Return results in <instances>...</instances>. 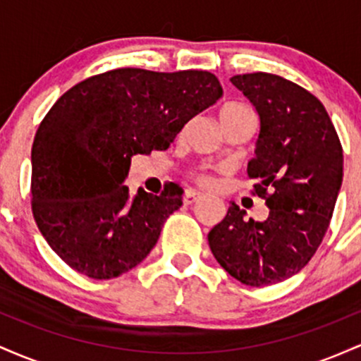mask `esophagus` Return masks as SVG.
Masks as SVG:
<instances>
[{
	"instance_id": "34e87169",
	"label": "esophagus",
	"mask_w": 361,
	"mask_h": 361,
	"mask_svg": "<svg viewBox=\"0 0 361 361\" xmlns=\"http://www.w3.org/2000/svg\"><path fill=\"white\" fill-rule=\"evenodd\" d=\"M200 198H202V195H200V193L192 192V190H190V192H186V193H185V197H183V204H185V205H193V204H197V202L200 200Z\"/></svg>"
}]
</instances>
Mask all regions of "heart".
<instances>
[{
    "label": "heart",
    "mask_w": 361,
    "mask_h": 361,
    "mask_svg": "<svg viewBox=\"0 0 361 361\" xmlns=\"http://www.w3.org/2000/svg\"><path fill=\"white\" fill-rule=\"evenodd\" d=\"M247 109H244V106H241V105H227V106H224V109L221 110V117H229V115H238V114H241V111H246ZM198 181H200V183H204V185H207L209 183V178L207 176H198Z\"/></svg>",
    "instance_id": "obj_1"
}]
</instances>
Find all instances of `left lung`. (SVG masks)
Returning a JSON list of instances; mask_svg holds the SVG:
<instances>
[{"mask_svg":"<svg viewBox=\"0 0 361 361\" xmlns=\"http://www.w3.org/2000/svg\"><path fill=\"white\" fill-rule=\"evenodd\" d=\"M259 118L247 175L270 214L246 221L233 204L209 233L219 264L250 287L297 275L322 243L343 183V147L321 102L270 73L231 78Z\"/></svg>","mask_w":361,"mask_h":361,"instance_id":"left-lung-1","label":"left lung"}]
</instances>
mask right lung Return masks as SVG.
I'll list each match as a JSON object with an SVG mask.
<instances>
[{"instance_id": "1", "label": "right lung", "mask_w": 361, "mask_h": 361, "mask_svg": "<svg viewBox=\"0 0 361 361\" xmlns=\"http://www.w3.org/2000/svg\"><path fill=\"white\" fill-rule=\"evenodd\" d=\"M222 97L209 71L123 68L78 82L54 103L32 146V210L49 246L94 280L123 275L156 246L181 190L123 185L132 157L164 151Z\"/></svg>"}]
</instances>
